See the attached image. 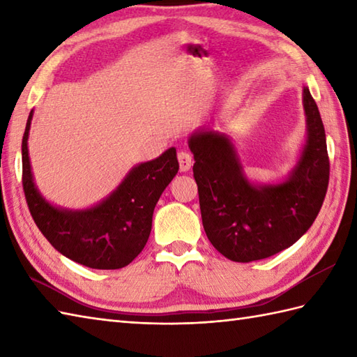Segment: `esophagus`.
Returning <instances> with one entry per match:
<instances>
[{
  "mask_svg": "<svg viewBox=\"0 0 357 357\" xmlns=\"http://www.w3.org/2000/svg\"><path fill=\"white\" fill-rule=\"evenodd\" d=\"M178 161H179V169L181 172H188L192 169L193 158L188 151H179L178 153Z\"/></svg>",
  "mask_w": 357,
  "mask_h": 357,
  "instance_id": "obj_1",
  "label": "esophagus"
}]
</instances>
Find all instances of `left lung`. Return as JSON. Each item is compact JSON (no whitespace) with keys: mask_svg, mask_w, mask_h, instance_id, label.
<instances>
[{"mask_svg":"<svg viewBox=\"0 0 357 357\" xmlns=\"http://www.w3.org/2000/svg\"><path fill=\"white\" fill-rule=\"evenodd\" d=\"M302 104L307 139L282 183H252L225 133L201 128L188 138L204 230L227 259L252 262L282 252L307 233L319 213L330 178L327 139L307 86Z\"/></svg>","mask_w":357,"mask_h":357,"instance_id":"left-lung-1","label":"left lung"}]
</instances>
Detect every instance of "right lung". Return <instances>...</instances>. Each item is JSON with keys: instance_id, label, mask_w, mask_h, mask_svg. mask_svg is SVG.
I'll return each mask as SVG.
<instances>
[{"instance_id": "1", "label": "right lung", "mask_w": 357, "mask_h": 357, "mask_svg": "<svg viewBox=\"0 0 357 357\" xmlns=\"http://www.w3.org/2000/svg\"><path fill=\"white\" fill-rule=\"evenodd\" d=\"M30 112L22 136V187L35 224L53 248L69 259L98 270L130 264L146 247L158 199L179 170L176 149L135 165L107 198L84 210L61 208L38 190L29 159Z\"/></svg>"}]
</instances>
